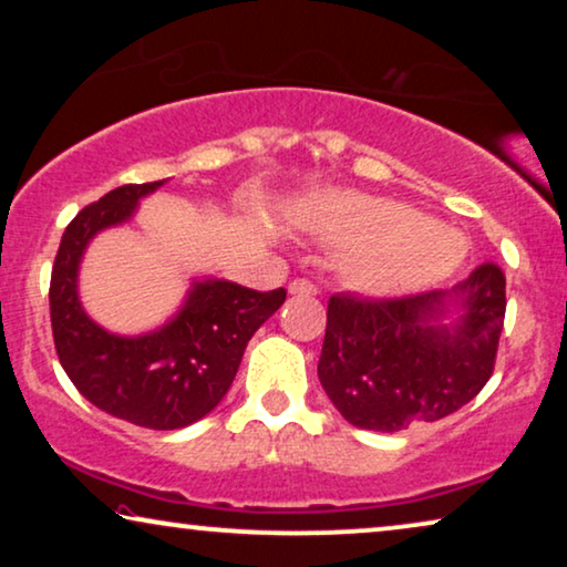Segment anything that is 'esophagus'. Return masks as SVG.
Wrapping results in <instances>:
<instances>
[{"label":"esophagus","instance_id":"obj_1","mask_svg":"<svg viewBox=\"0 0 567 567\" xmlns=\"http://www.w3.org/2000/svg\"><path fill=\"white\" fill-rule=\"evenodd\" d=\"M289 293H293V297H315L317 286L312 281H307V278H293L289 284Z\"/></svg>","mask_w":567,"mask_h":567}]
</instances>
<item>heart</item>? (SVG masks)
<instances>
[{
	"instance_id": "heart-1",
	"label": "heart",
	"mask_w": 567,
	"mask_h": 567,
	"mask_svg": "<svg viewBox=\"0 0 567 567\" xmlns=\"http://www.w3.org/2000/svg\"><path fill=\"white\" fill-rule=\"evenodd\" d=\"M307 221L317 237L346 250V281L374 297L444 281L467 255L456 229L433 224L413 206L361 193H324L309 204Z\"/></svg>"
}]
</instances>
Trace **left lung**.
Returning <instances> with one entry per match:
<instances>
[{
	"label": "left lung",
	"mask_w": 567,
	"mask_h": 567,
	"mask_svg": "<svg viewBox=\"0 0 567 567\" xmlns=\"http://www.w3.org/2000/svg\"><path fill=\"white\" fill-rule=\"evenodd\" d=\"M506 317V276L483 262L452 291L402 299L336 293L322 390L355 429L394 433L452 415L487 384Z\"/></svg>",
	"instance_id": "left-lung-1"
}]
</instances>
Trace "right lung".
<instances>
[{
	"instance_id": "right-lung-1",
	"label": "right lung",
	"mask_w": 567,
	"mask_h": 567,
	"mask_svg": "<svg viewBox=\"0 0 567 567\" xmlns=\"http://www.w3.org/2000/svg\"><path fill=\"white\" fill-rule=\"evenodd\" d=\"M165 185H121L82 208L61 237L51 270V328L61 367L92 405L142 429L200 421L231 386L247 340L284 305L286 289L252 291L196 278L173 320L142 336H115L80 301V266L92 237L126 224L138 200Z\"/></svg>"
}]
</instances>
